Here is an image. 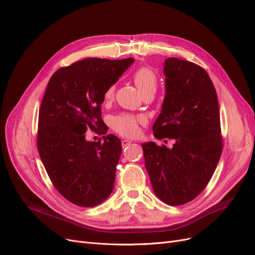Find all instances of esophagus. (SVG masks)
Instances as JSON below:
<instances>
[{
  "label": "esophagus",
  "instance_id": "34e87169",
  "mask_svg": "<svg viewBox=\"0 0 255 255\" xmlns=\"http://www.w3.org/2000/svg\"><path fill=\"white\" fill-rule=\"evenodd\" d=\"M131 140H129V139H122V146L123 148H127L128 145H130L131 144Z\"/></svg>",
  "mask_w": 255,
  "mask_h": 255
}]
</instances>
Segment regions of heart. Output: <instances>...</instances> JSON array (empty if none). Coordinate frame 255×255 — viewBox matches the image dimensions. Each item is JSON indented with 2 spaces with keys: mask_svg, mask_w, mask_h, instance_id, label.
<instances>
[{
  "mask_svg": "<svg viewBox=\"0 0 255 255\" xmlns=\"http://www.w3.org/2000/svg\"><path fill=\"white\" fill-rule=\"evenodd\" d=\"M132 79L137 87L141 95L146 93H155L158 85V76L156 72L149 67H140L132 74ZM115 86H111L104 94L105 100L114 97ZM145 122L142 116H134L130 114H120L113 118L112 127L120 134L124 136H134L138 133V125Z\"/></svg>",
  "mask_w": 255,
  "mask_h": 255,
  "instance_id": "obj_1",
  "label": "heart"
}]
</instances>
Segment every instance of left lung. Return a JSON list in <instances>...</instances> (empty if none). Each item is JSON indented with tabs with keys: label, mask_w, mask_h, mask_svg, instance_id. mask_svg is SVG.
Masks as SVG:
<instances>
[{
	"label": "left lung",
	"mask_w": 255,
	"mask_h": 255,
	"mask_svg": "<svg viewBox=\"0 0 255 255\" xmlns=\"http://www.w3.org/2000/svg\"><path fill=\"white\" fill-rule=\"evenodd\" d=\"M165 97L153 125L158 139L172 148L141 144L144 165L157 197L169 206L194 199L210 182L222 152L217 93L207 71L189 61L164 62Z\"/></svg>",
	"instance_id": "obj_1"
}]
</instances>
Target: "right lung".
I'll use <instances>...</instances> for the list:
<instances>
[{
  "label": "right lung",
  "mask_w": 255,
  "mask_h": 255,
  "mask_svg": "<svg viewBox=\"0 0 255 255\" xmlns=\"http://www.w3.org/2000/svg\"><path fill=\"white\" fill-rule=\"evenodd\" d=\"M134 62L133 58H89L52 74L39 110L37 148L56 189L70 203L91 208L114 189L122 143L114 134L86 139L88 129L106 133L104 94Z\"/></svg>",
  "instance_id": "add662e5"
}]
</instances>
